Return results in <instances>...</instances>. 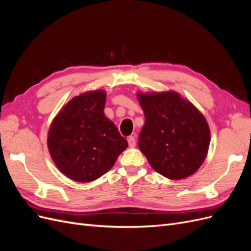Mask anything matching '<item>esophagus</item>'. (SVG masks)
I'll return each instance as SVG.
<instances>
[{"label": "esophagus", "instance_id": "esophagus-1", "mask_svg": "<svg viewBox=\"0 0 251 251\" xmlns=\"http://www.w3.org/2000/svg\"><path fill=\"white\" fill-rule=\"evenodd\" d=\"M127 143H128V147L134 148L136 146V139L134 136H130V137L127 138Z\"/></svg>", "mask_w": 251, "mask_h": 251}]
</instances>
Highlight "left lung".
Listing matches in <instances>:
<instances>
[{"label": "left lung", "instance_id": "obj_1", "mask_svg": "<svg viewBox=\"0 0 251 251\" xmlns=\"http://www.w3.org/2000/svg\"><path fill=\"white\" fill-rule=\"evenodd\" d=\"M138 100L146 117L138 147L151 168L172 180L191 176L209 147L204 116L175 92L138 94Z\"/></svg>", "mask_w": 251, "mask_h": 251}]
</instances>
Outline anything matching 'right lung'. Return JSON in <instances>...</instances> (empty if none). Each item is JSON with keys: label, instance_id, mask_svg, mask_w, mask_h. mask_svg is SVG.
Masks as SVG:
<instances>
[{"label": "right lung", "instance_id": "add662e5", "mask_svg": "<svg viewBox=\"0 0 251 251\" xmlns=\"http://www.w3.org/2000/svg\"><path fill=\"white\" fill-rule=\"evenodd\" d=\"M105 93L91 91L72 98L53 120L48 148L68 178L96 180L112 169L127 141L103 114Z\"/></svg>", "mask_w": 251, "mask_h": 251}]
</instances>
